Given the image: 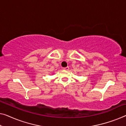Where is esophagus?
<instances>
[{
    "instance_id": "1",
    "label": "esophagus",
    "mask_w": 126,
    "mask_h": 126,
    "mask_svg": "<svg viewBox=\"0 0 126 126\" xmlns=\"http://www.w3.org/2000/svg\"><path fill=\"white\" fill-rule=\"evenodd\" d=\"M63 69L65 71H68L69 69V67H65V68H63Z\"/></svg>"
}]
</instances>
